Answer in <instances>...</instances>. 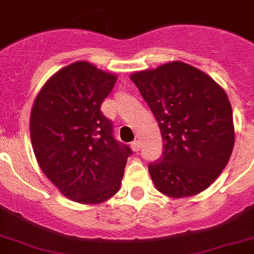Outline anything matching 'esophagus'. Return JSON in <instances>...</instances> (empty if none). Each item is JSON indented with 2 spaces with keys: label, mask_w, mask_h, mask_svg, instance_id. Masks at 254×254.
Segmentation results:
<instances>
[{
  "label": "esophagus",
  "mask_w": 254,
  "mask_h": 254,
  "mask_svg": "<svg viewBox=\"0 0 254 254\" xmlns=\"http://www.w3.org/2000/svg\"><path fill=\"white\" fill-rule=\"evenodd\" d=\"M131 147L133 151H139V148H141V142L136 139V141L131 142Z\"/></svg>",
  "instance_id": "esophagus-1"
}]
</instances>
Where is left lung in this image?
I'll return each mask as SVG.
<instances>
[{
    "mask_svg": "<svg viewBox=\"0 0 254 254\" xmlns=\"http://www.w3.org/2000/svg\"><path fill=\"white\" fill-rule=\"evenodd\" d=\"M159 122L161 157L148 164L156 189L171 197L191 196L210 186L234 146L233 112L220 85L181 62L131 75Z\"/></svg>",
    "mask_w": 254,
    "mask_h": 254,
    "instance_id": "obj_1",
    "label": "left lung"
}]
</instances>
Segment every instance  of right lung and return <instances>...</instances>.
<instances>
[{
    "label": "right lung",
    "instance_id": "right-lung-1",
    "mask_svg": "<svg viewBox=\"0 0 254 254\" xmlns=\"http://www.w3.org/2000/svg\"><path fill=\"white\" fill-rule=\"evenodd\" d=\"M117 80L87 62L58 71L37 94L30 118L43 173L69 199L106 201L118 191L132 150L113 134L101 107Z\"/></svg>",
    "mask_w": 254,
    "mask_h": 254
}]
</instances>
